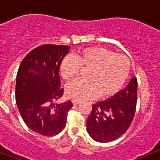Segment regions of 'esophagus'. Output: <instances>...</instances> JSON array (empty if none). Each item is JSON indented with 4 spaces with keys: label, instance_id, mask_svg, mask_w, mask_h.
Here are the masks:
<instances>
[{
    "label": "esophagus",
    "instance_id": "34e87169",
    "mask_svg": "<svg viewBox=\"0 0 160 160\" xmlns=\"http://www.w3.org/2000/svg\"><path fill=\"white\" fill-rule=\"evenodd\" d=\"M72 103H73L74 105H77V104H79V103H80V102H79V101H76V100H72Z\"/></svg>",
    "mask_w": 160,
    "mask_h": 160
}]
</instances>
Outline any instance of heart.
<instances>
[{"label":"heart","instance_id":"obj_1","mask_svg":"<svg viewBox=\"0 0 160 160\" xmlns=\"http://www.w3.org/2000/svg\"><path fill=\"white\" fill-rule=\"evenodd\" d=\"M88 72L87 82H74L66 88V94L73 100L93 98L99 94L107 98L123 88L130 73V62L122 54L102 47H90L79 52L74 58H65L60 64L62 78L73 81L80 73Z\"/></svg>","mask_w":160,"mask_h":160}]
</instances>
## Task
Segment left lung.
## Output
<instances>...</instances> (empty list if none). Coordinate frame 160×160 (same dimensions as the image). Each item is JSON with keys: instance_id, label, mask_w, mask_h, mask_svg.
I'll return each mask as SVG.
<instances>
[{"instance_id": "left-lung-1", "label": "left lung", "mask_w": 160, "mask_h": 160, "mask_svg": "<svg viewBox=\"0 0 160 160\" xmlns=\"http://www.w3.org/2000/svg\"><path fill=\"white\" fill-rule=\"evenodd\" d=\"M138 80L132 77L123 90L92 106L87 119V132L96 142H109L129 128L136 111Z\"/></svg>"}]
</instances>
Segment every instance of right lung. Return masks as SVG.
Segmentation results:
<instances>
[{"label": "right lung", "instance_id": "right-lung-1", "mask_svg": "<svg viewBox=\"0 0 160 160\" xmlns=\"http://www.w3.org/2000/svg\"><path fill=\"white\" fill-rule=\"evenodd\" d=\"M67 45H43L26 55L16 77V103L24 123L32 131L54 136L66 126L73 106L70 100L55 103L63 94L59 68L69 52Z\"/></svg>", "mask_w": 160, "mask_h": 160}]
</instances>
